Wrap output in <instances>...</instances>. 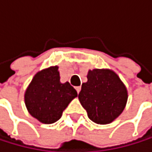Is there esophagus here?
Wrapping results in <instances>:
<instances>
[{"mask_svg": "<svg viewBox=\"0 0 152 152\" xmlns=\"http://www.w3.org/2000/svg\"><path fill=\"white\" fill-rule=\"evenodd\" d=\"M80 89H81V87H80V86H78V87H76V91H77V92H78V93H80Z\"/></svg>", "mask_w": 152, "mask_h": 152, "instance_id": "obj_1", "label": "esophagus"}]
</instances>
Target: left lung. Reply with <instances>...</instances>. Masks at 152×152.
Instances as JSON below:
<instances>
[{
	"mask_svg": "<svg viewBox=\"0 0 152 152\" xmlns=\"http://www.w3.org/2000/svg\"><path fill=\"white\" fill-rule=\"evenodd\" d=\"M79 101L88 117L97 124H109L125 109L128 91L118 74L110 69L89 70Z\"/></svg>",
	"mask_w": 152,
	"mask_h": 152,
	"instance_id": "left-lung-1",
	"label": "left lung"
}]
</instances>
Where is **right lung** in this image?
<instances>
[{
    "mask_svg": "<svg viewBox=\"0 0 152 152\" xmlns=\"http://www.w3.org/2000/svg\"><path fill=\"white\" fill-rule=\"evenodd\" d=\"M78 96L69 82L61 83L58 66L38 72L24 93V102L30 114L44 124L61 119L63 110Z\"/></svg>",
    "mask_w": 152,
    "mask_h": 152,
    "instance_id": "1",
    "label": "right lung"
}]
</instances>
